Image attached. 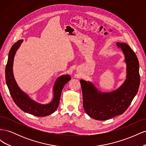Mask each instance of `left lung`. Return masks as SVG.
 Here are the masks:
<instances>
[{
    "mask_svg": "<svg viewBox=\"0 0 146 146\" xmlns=\"http://www.w3.org/2000/svg\"><path fill=\"white\" fill-rule=\"evenodd\" d=\"M117 46L124 54L127 66V79L118 90L102 93L91 83L80 80L84 110L96 120H108L124 113L139 89V61L135 53L125 43L117 42Z\"/></svg>",
    "mask_w": 146,
    "mask_h": 146,
    "instance_id": "obj_1",
    "label": "left lung"
}]
</instances>
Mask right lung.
<instances>
[{"label": "right lung", "instance_id": "right-lung-1", "mask_svg": "<svg viewBox=\"0 0 146 146\" xmlns=\"http://www.w3.org/2000/svg\"><path fill=\"white\" fill-rule=\"evenodd\" d=\"M19 40L13 44L9 52L7 64L5 68L6 83L13 101L23 111L32 115L43 117L54 113L58 107L60 96L64 86L69 82L70 77L69 75L62 76L57 79L54 88V98L51 103L47 105L39 104L31 100L17 86L13 73V63L16 52L23 42Z\"/></svg>", "mask_w": 146, "mask_h": 146}]
</instances>
